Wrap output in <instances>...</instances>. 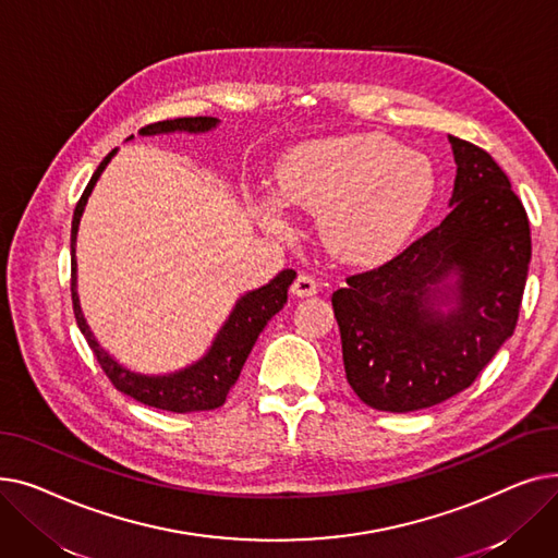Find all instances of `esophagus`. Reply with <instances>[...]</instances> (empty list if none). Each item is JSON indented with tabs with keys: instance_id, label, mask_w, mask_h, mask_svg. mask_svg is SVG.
Segmentation results:
<instances>
[{
	"instance_id": "esophagus-1",
	"label": "esophagus",
	"mask_w": 558,
	"mask_h": 558,
	"mask_svg": "<svg viewBox=\"0 0 558 558\" xmlns=\"http://www.w3.org/2000/svg\"><path fill=\"white\" fill-rule=\"evenodd\" d=\"M318 291V284H316V280L312 278V276H307V274H301L296 280H294V284H291V294L294 296H299V299H310V296H314Z\"/></svg>"
}]
</instances>
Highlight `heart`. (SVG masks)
Wrapping results in <instances>:
<instances>
[{
	"label": "heart",
	"mask_w": 558,
	"mask_h": 558,
	"mask_svg": "<svg viewBox=\"0 0 558 558\" xmlns=\"http://www.w3.org/2000/svg\"><path fill=\"white\" fill-rule=\"evenodd\" d=\"M434 187L429 162L383 135L301 144L276 169L282 203L320 217L326 244L350 262L391 257L425 215ZM264 219L282 228L276 205Z\"/></svg>",
	"instance_id": "1"
}]
</instances>
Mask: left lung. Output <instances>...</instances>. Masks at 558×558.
Returning <instances> with one entry per match:
<instances>
[{"label": "left lung", "instance_id": "obj_1", "mask_svg": "<svg viewBox=\"0 0 558 558\" xmlns=\"http://www.w3.org/2000/svg\"><path fill=\"white\" fill-rule=\"evenodd\" d=\"M448 140L457 162L448 217L332 294L345 379L379 412H416L468 389L518 324L530 219L490 154ZM452 270L458 310L441 315L430 287Z\"/></svg>", "mask_w": 558, "mask_h": 558}]
</instances>
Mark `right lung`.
I'll return each mask as SVG.
<instances>
[{
    "label": "right lung",
    "instance_id": "right-lung-1",
    "mask_svg": "<svg viewBox=\"0 0 558 558\" xmlns=\"http://www.w3.org/2000/svg\"><path fill=\"white\" fill-rule=\"evenodd\" d=\"M213 126H217L215 117H179V120L146 124L144 129H140V133L142 135L171 133V131L198 133V131H208ZM112 154L114 151H110L101 160L97 171L93 173L90 183H87V187L83 190V194L76 203L74 219H72V305H74L78 330L83 332L87 345H90L99 366L104 368L106 377L110 379V385L117 391L135 398L137 402H142L146 407L162 409V412H173V414L210 412V409H217L226 402V396L234 387V383H238L242 366L253 350L259 332L264 330V326L269 324L271 316H276L284 307L287 289L291 282H294L296 271L287 269V271L278 274L267 287L251 291V294H246L238 305H234L230 318L226 320V326L219 330V335L210 348V353L205 355L198 364H194L181 373L167 375V377H144V375H135V373L122 368L114 360L108 357V353H104L99 343L95 341L93 332L87 330L81 307H78L76 289H74L76 287L74 240H76L78 219L85 208L87 196H90V192L99 179V173L104 171V167L108 165Z\"/></svg>",
    "mask_w": 558,
    "mask_h": 558
}]
</instances>
